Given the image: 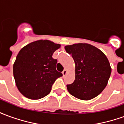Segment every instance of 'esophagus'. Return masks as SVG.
Wrapping results in <instances>:
<instances>
[{
	"mask_svg": "<svg viewBox=\"0 0 124 124\" xmlns=\"http://www.w3.org/2000/svg\"><path fill=\"white\" fill-rule=\"evenodd\" d=\"M66 74H67V70H66V69H64V70H63V72H62V74H63V76H64Z\"/></svg>",
	"mask_w": 124,
	"mask_h": 124,
	"instance_id": "1",
	"label": "esophagus"
}]
</instances>
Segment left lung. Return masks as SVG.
Masks as SVG:
<instances>
[{
  "label": "left lung",
  "instance_id": "obj_1",
  "mask_svg": "<svg viewBox=\"0 0 124 124\" xmlns=\"http://www.w3.org/2000/svg\"><path fill=\"white\" fill-rule=\"evenodd\" d=\"M64 48L76 65L75 80L66 86L69 93L82 100L94 98L106 88L111 74L106 56L89 44H74Z\"/></svg>",
  "mask_w": 124,
  "mask_h": 124
}]
</instances>
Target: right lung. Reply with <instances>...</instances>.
Here are the masks:
<instances>
[{
  "instance_id": "right-lung-1",
  "label": "right lung",
  "mask_w": 124,
  "mask_h": 124,
  "mask_svg": "<svg viewBox=\"0 0 124 124\" xmlns=\"http://www.w3.org/2000/svg\"><path fill=\"white\" fill-rule=\"evenodd\" d=\"M60 44L48 40L34 41L23 47L13 65L16 85L23 96L31 100L42 98L51 91L58 78L57 60L52 54Z\"/></svg>"
}]
</instances>
